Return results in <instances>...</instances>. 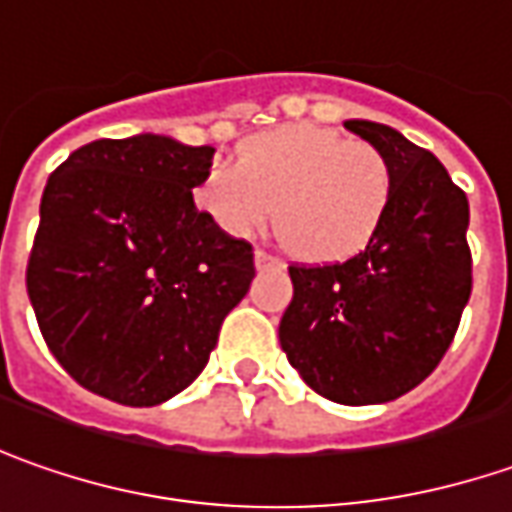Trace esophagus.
Listing matches in <instances>:
<instances>
[{
  "mask_svg": "<svg viewBox=\"0 0 512 512\" xmlns=\"http://www.w3.org/2000/svg\"><path fill=\"white\" fill-rule=\"evenodd\" d=\"M255 266H257V269H280L283 263H280L277 257L266 255L263 249H257V252H255Z\"/></svg>",
  "mask_w": 512,
  "mask_h": 512,
  "instance_id": "esophagus-1",
  "label": "esophagus"
}]
</instances>
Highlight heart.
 <instances>
[{
  "instance_id": "1",
  "label": "heart",
  "mask_w": 512,
  "mask_h": 512,
  "mask_svg": "<svg viewBox=\"0 0 512 512\" xmlns=\"http://www.w3.org/2000/svg\"><path fill=\"white\" fill-rule=\"evenodd\" d=\"M394 175L368 141L317 124H289L249 138L238 164H215L195 184V206L221 232L249 238L277 212L289 246L334 263L362 252L388 215Z\"/></svg>"
}]
</instances>
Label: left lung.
Wrapping results in <instances>:
<instances>
[{"instance_id":"left-lung-1","label":"left lung","mask_w":512,"mask_h":512,"mask_svg":"<svg viewBox=\"0 0 512 512\" xmlns=\"http://www.w3.org/2000/svg\"><path fill=\"white\" fill-rule=\"evenodd\" d=\"M394 175L388 215L360 255L289 266L280 345L320 397L379 405L408 394L445 357L470 300L465 192L428 150L377 121H345Z\"/></svg>"}]
</instances>
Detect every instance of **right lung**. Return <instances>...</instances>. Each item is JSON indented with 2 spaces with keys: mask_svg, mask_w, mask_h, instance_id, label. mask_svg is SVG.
<instances>
[{
  "mask_svg": "<svg viewBox=\"0 0 512 512\" xmlns=\"http://www.w3.org/2000/svg\"><path fill=\"white\" fill-rule=\"evenodd\" d=\"M212 147L167 135L98 138L47 178L27 297L81 388L161 405L201 374L255 255L192 201Z\"/></svg>",
  "mask_w": 512,
  "mask_h": 512,
  "instance_id": "add662e5",
  "label": "right lung"
}]
</instances>
